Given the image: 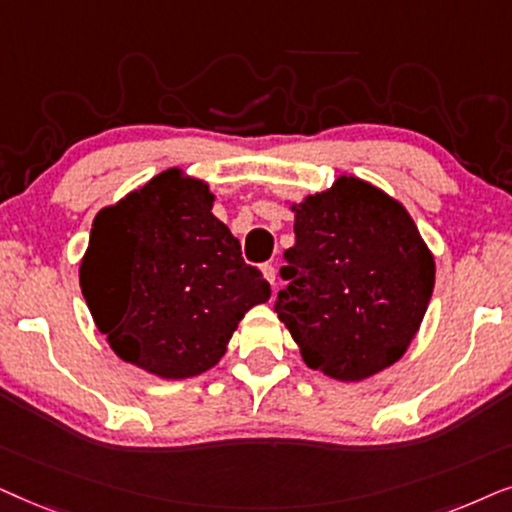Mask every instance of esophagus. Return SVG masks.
<instances>
[{
	"mask_svg": "<svg viewBox=\"0 0 512 512\" xmlns=\"http://www.w3.org/2000/svg\"><path fill=\"white\" fill-rule=\"evenodd\" d=\"M262 274H264V278H267L271 285H276V267H274V264H264Z\"/></svg>",
	"mask_w": 512,
	"mask_h": 512,
	"instance_id": "1",
	"label": "esophagus"
}]
</instances>
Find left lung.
Listing matches in <instances>:
<instances>
[{
	"label": "left lung",
	"mask_w": 512,
	"mask_h": 512,
	"mask_svg": "<svg viewBox=\"0 0 512 512\" xmlns=\"http://www.w3.org/2000/svg\"><path fill=\"white\" fill-rule=\"evenodd\" d=\"M295 210V245L283 252L274 309L304 363L360 381L410 346L435 283L433 255L407 210L358 177L309 196Z\"/></svg>",
	"instance_id": "left-lung-1"
}]
</instances>
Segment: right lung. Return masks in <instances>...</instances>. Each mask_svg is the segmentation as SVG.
Segmentation results:
<instances>
[{
    "label": "right lung",
    "mask_w": 512,
    "mask_h": 512,
    "mask_svg": "<svg viewBox=\"0 0 512 512\" xmlns=\"http://www.w3.org/2000/svg\"><path fill=\"white\" fill-rule=\"evenodd\" d=\"M210 208L208 185L168 168L93 220L81 292L114 353L156 377L210 370L245 311L271 297Z\"/></svg>",
    "instance_id": "1"
}]
</instances>
